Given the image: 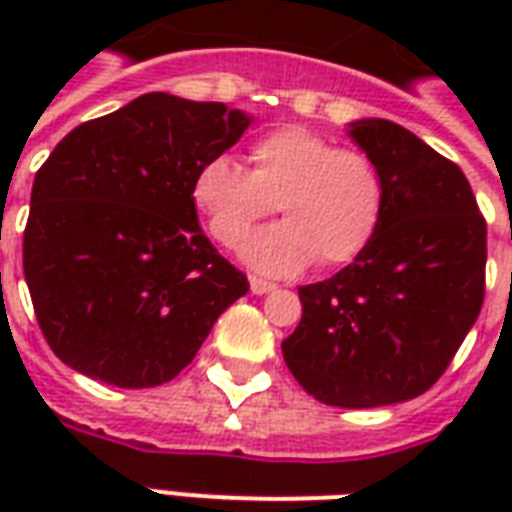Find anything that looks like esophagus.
Here are the masks:
<instances>
[{
    "label": "esophagus",
    "instance_id": "34e87169",
    "mask_svg": "<svg viewBox=\"0 0 512 512\" xmlns=\"http://www.w3.org/2000/svg\"><path fill=\"white\" fill-rule=\"evenodd\" d=\"M249 288H252V293H257V296H263V293H271L277 285L263 277H249Z\"/></svg>",
    "mask_w": 512,
    "mask_h": 512
}]
</instances>
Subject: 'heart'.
Masks as SVG:
<instances>
[{
  "label": "heart",
  "instance_id": "b5f03b06",
  "mask_svg": "<svg viewBox=\"0 0 512 512\" xmlns=\"http://www.w3.org/2000/svg\"><path fill=\"white\" fill-rule=\"evenodd\" d=\"M249 172L230 156L202 161L191 178V205L216 244L235 249L277 208L285 222L244 244V260L263 274L310 266L340 268L376 238L386 183L373 158L337 147L304 126H282L246 147Z\"/></svg>",
  "mask_w": 512,
  "mask_h": 512
}]
</instances>
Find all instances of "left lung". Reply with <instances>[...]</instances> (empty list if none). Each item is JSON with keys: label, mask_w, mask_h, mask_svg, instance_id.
I'll return each mask as SVG.
<instances>
[{"label": "left lung", "mask_w": 512, "mask_h": 512, "mask_svg": "<svg viewBox=\"0 0 512 512\" xmlns=\"http://www.w3.org/2000/svg\"><path fill=\"white\" fill-rule=\"evenodd\" d=\"M351 136L381 169L386 208L351 266L299 288L285 365L326 406L376 408L428 392L480 315L485 219L461 167L389 120Z\"/></svg>", "instance_id": "left-lung-1"}]
</instances>
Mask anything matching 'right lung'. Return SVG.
<instances>
[{
    "label": "right lung",
    "mask_w": 512,
    "mask_h": 512,
    "mask_svg": "<svg viewBox=\"0 0 512 512\" xmlns=\"http://www.w3.org/2000/svg\"><path fill=\"white\" fill-rule=\"evenodd\" d=\"M246 126L224 104L147 93L51 150L32 183L24 277L65 365L123 389L172 381L249 290L191 205L197 167Z\"/></svg>",
    "instance_id": "add662e5"
}]
</instances>
